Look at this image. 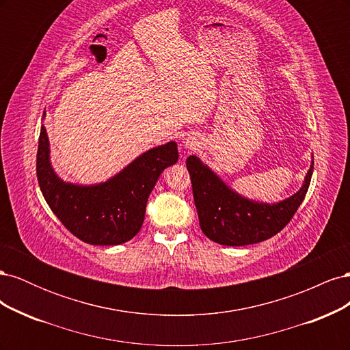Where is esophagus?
<instances>
[{
	"label": "esophagus",
	"instance_id": "1",
	"mask_svg": "<svg viewBox=\"0 0 350 350\" xmlns=\"http://www.w3.org/2000/svg\"><path fill=\"white\" fill-rule=\"evenodd\" d=\"M198 140L196 139V137H187V139L184 140V143H183V146H184V149L187 150V152H191V150H196L197 147H198Z\"/></svg>",
	"mask_w": 350,
	"mask_h": 350
}]
</instances>
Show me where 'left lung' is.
Returning a JSON list of instances; mask_svg holds the SVG:
<instances>
[{"mask_svg": "<svg viewBox=\"0 0 350 350\" xmlns=\"http://www.w3.org/2000/svg\"><path fill=\"white\" fill-rule=\"evenodd\" d=\"M187 169L203 234L220 245L242 247L266 241L289 224L308 191L314 161L299 191L276 204L241 197L197 156L187 159Z\"/></svg>", "mask_w": 350, "mask_h": 350, "instance_id": "left-lung-1", "label": "left lung"}]
</instances>
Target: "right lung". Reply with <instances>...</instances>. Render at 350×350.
Wrapping results in <instances>:
<instances>
[{
	"instance_id": "obj_1",
	"label": "right lung",
	"mask_w": 350,
	"mask_h": 350,
	"mask_svg": "<svg viewBox=\"0 0 350 350\" xmlns=\"http://www.w3.org/2000/svg\"><path fill=\"white\" fill-rule=\"evenodd\" d=\"M176 161V143L169 142L143 153L107 183L74 185L52 169L48 134L42 125L36 175L48 206L74 237L92 245H118L139 234L147 198L163 169Z\"/></svg>"
}]
</instances>
